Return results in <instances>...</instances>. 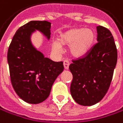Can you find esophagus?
Returning <instances> with one entry per match:
<instances>
[{"mask_svg": "<svg viewBox=\"0 0 123 123\" xmlns=\"http://www.w3.org/2000/svg\"><path fill=\"white\" fill-rule=\"evenodd\" d=\"M69 65H70V63L68 62L67 60H64V62H63V66H64L65 69H68V67H69Z\"/></svg>", "mask_w": 123, "mask_h": 123, "instance_id": "1", "label": "esophagus"}]
</instances>
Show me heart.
<instances>
[{
  "label": "heart",
  "instance_id": "heart-1",
  "mask_svg": "<svg viewBox=\"0 0 123 123\" xmlns=\"http://www.w3.org/2000/svg\"><path fill=\"white\" fill-rule=\"evenodd\" d=\"M96 37L95 31L92 29H72L59 35L57 42L52 44V49L57 53H60L63 51L62 46H70L71 55L74 58H82L94 47Z\"/></svg>",
  "mask_w": 123,
  "mask_h": 123
}]
</instances>
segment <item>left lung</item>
Instances as JSON below:
<instances>
[{
	"instance_id": "8db88e82",
	"label": "left lung",
	"mask_w": 123,
	"mask_h": 123,
	"mask_svg": "<svg viewBox=\"0 0 123 123\" xmlns=\"http://www.w3.org/2000/svg\"><path fill=\"white\" fill-rule=\"evenodd\" d=\"M97 41L85 57L73 60L70 92L79 105L91 106L100 102L109 88L117 61V50L111 31L98 26Z\"/></svg>"
}]
</instances>
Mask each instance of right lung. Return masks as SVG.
<instances>
[{"mask_svg":"<svg viewBox=\"0 0 123 123\" xmlns=\"http://www.w3.org/2000/svg\"><path fill=\"white\" fill-rule=\"evenodd\" d=\"M36 31L49 40L51 23L31 20L20 27L9 45L7 60L12 85L23 101L31 104L43 102L49 96L63 62H55L33 46L31 37Z\"/></svg>","mask_w":123,"mask_h":123,"instance_id":"obj_1","label":"right lung"}]
</instances>
